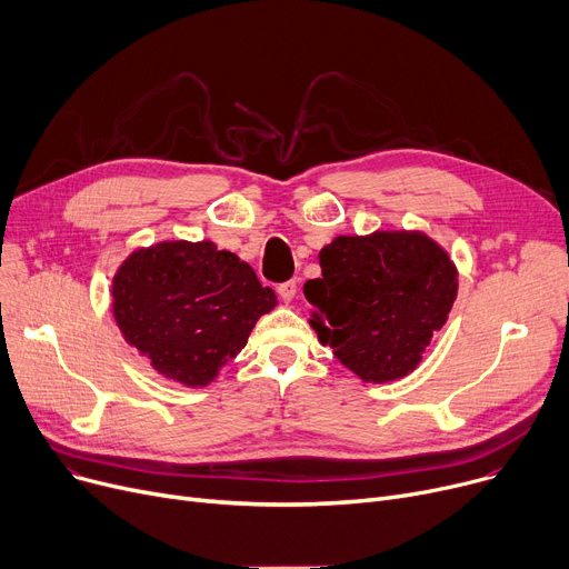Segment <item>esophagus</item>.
Masks as SVG:
<instances>
[{"mask_svg":"<svg viewBox=\"0 0 569 569\" xmlns=\"http://www.w3.org/2000/svg\"><path fill=\"white\" fill-rule=\"evenodd\" d=\"M296 291H298L296 280H287V282H282V284L278 287V293H280V298L284 300V303H289V300H293Z\"/></svg>","mask_w":569,"mask_h":569,"instance_id":"1","label":"esophagus"}]
</instances>
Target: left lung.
<instances>
[{"mask_svg":"<svg viewBox=\"0 0 569 569\" xmlns=\"http://www.w3.org/2000/svg\"><path fill=\"white\" fill-rule=\"evenodd\" d=\"M319 263L303 287L319 340L362 381L411 375L457 298L448 252L425 233L377 231L338 237Z\"/></svg>","mask_w":569,"mask_h":569,"instance_id":"left-lung-1","label":"left lung"}]
</instances>
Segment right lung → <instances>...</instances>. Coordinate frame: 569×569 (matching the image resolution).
I'll list each match as a JSON object with an SVG mask.
<instances>
[{"label":"right lung","mask_w":569,"mask_h":569,"mask_svg":"<svg viewBox=\"0 0 569 569\" xmlns=\"http://www.w3.org/2000/svg\"><path fill=\"white\" fill-rule=\"evenodd\" d=\"M114 319L156 372L183 386H209L246 347L276 291L216 243L170 241L132 252L112 282Z\"/></svg>","instance_id":"1"}]
</instances>
